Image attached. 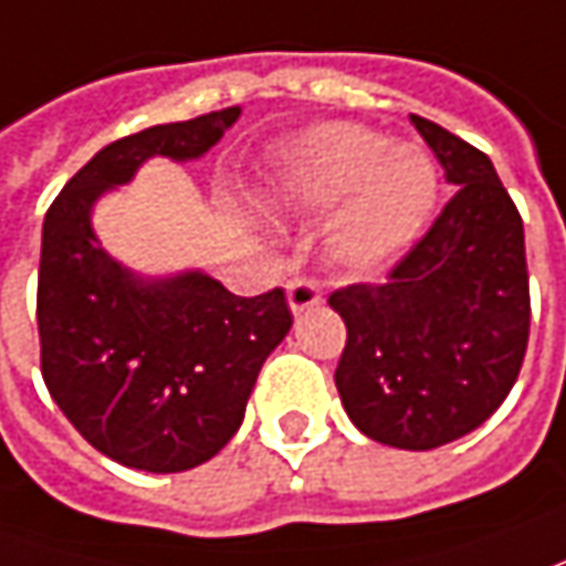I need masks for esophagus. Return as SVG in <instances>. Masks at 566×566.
<instances>
[{
	"mask_svg": "<svg viewBox=\"0 0 566 566\" xmlns=\"http://www.w3.org/2000/svg\"><path fill=\"white\" fill-rule=\"evenodd\" d=\"M319 301L322 291L313 279H291V282H287V306H291L294 313H303V310L316 306Z\"/></svg>",
	"mask_w": 566,
	"mask_h": 566,
	"instance_id": "esophagus-1",
	"label": "esophagus"
}]
</instances>
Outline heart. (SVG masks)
<instances>
[{"label": "heart", "mask_w": 566, "mask_h": 566, "mask_svg": "<svg viewBox=\"0 0 566 566\" xmlns=\"http://www.w3.org/2000/svg\"><path fill=\"white\" fill-rule=\"evenodd\" d=\"M287 190L310 206H342L332 256L350 272H376L407 253L429 222L439 181L417 149H395L366 127L328 125L294 153Z\"/></svg>", "instance_id": "1"}]
</instances>
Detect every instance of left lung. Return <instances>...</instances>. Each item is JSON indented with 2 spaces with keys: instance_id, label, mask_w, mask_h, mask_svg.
<instances>
[{
  "instance_id": "1",
  "label": "left lung",
  "mask_w": 566,
  "mask_h": 566,
  "mask_svg": "<svg viewBox=\"0 0 566 566\" xmlns=\"http://www.w3.org/2000/svg\"><path fill=\"white\" fill-rule=\"evenodd\" d=\"M410 122L458 185L381 284L332 291L347 325L335 385L373 441L432 451L473 432L511 395L530 342L523 219L485 153L429 118Z\"/></svg>"
}]
</instances>
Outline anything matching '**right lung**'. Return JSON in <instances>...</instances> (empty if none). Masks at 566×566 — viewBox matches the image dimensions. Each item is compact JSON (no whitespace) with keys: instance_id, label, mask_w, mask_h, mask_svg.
Masks as SVG:
<instances>
[{"instance_id":"right-lung-1","label":"right lung","mask_w":566,"mask_h":566,"mask_svg":"<svg viewBox=\"0 0 566 566\" xmlns=\"http://www.w3.org/2000/svg\"><path fill=\"white\" fill-rule=\"evenodd\" d=\"M238 115L231 106L108 144L62 187L43 222V381L99 454L134 470L181 473L216 458L241 429L256 376L294 316L282 287L238 297L203 272H127L96 241L90 209L149 156H203Z\"/></svg>"}]
</instances>
